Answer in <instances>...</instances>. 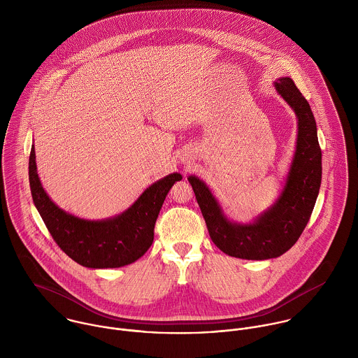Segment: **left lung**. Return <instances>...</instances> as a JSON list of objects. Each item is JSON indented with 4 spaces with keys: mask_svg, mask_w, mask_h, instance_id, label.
<instances>
[{
    "mask_svg": "<svg viewBox=\"0 0 358 358\" xmlns=\"http://www.w3.org/2000/svg\"><path fill=\"white\" fill-rule=\"evenodd\" d=\"M277 92L298 115L296 152L278 200L250 224L227 220L203 180L189 176L213 244L226 255L263 260L285 254L299 240L321 185V149L310 104L295 83L285 77L274 83Z\"/></svg>",
    "mask_w": 358,
    "mask_h": 358,
    "instance_id": "left-lung-1",
    "label": "left lung"
}]
</instances>
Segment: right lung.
I'll use <instances>...</instances> for the list:
<instances>
[{
  "label": "right lung",
  "instance_id": "obj_1",
  "mask_svg": "<svg viewBox=\"0 0 358 358\" xmlns=\"http://www.w3.org/2000/svg\"><path fill=\"white\" fill-rule=\"evenodd\" d=\"M180 179V173H171L148 187L122 213L103 220H85L52 203L37 175L34 146L29 157L31 197L52 238L74 262L92 268L121 267L145 255L153 244L154 224L164 200Z\"/></svg>",
  "mask_w": 358,
  "mask_h": 358
}]
</instances>
